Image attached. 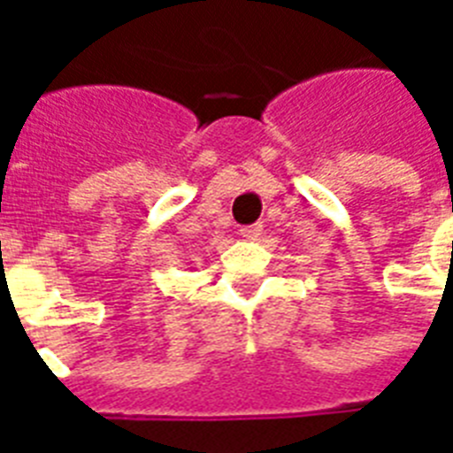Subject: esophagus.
Masks as SVG:
<instances>
[{"mask_svg": "<svg viewBox=\"0 0 453 453\" xmlns=\"http://www.w3.org/2000/svg\"><path fill=\"white\" fill-rule=\"evenodd\" d=\"M261 230H263L261 223H256V226H244V227H242L240 234H242V237H244V240L254 242V240H258V234H261Z\"/></svg>", "mask_w": 453, "mask_h": 453, "instance_id": "34e87169", "label": "esophagus"}]
</instances>
